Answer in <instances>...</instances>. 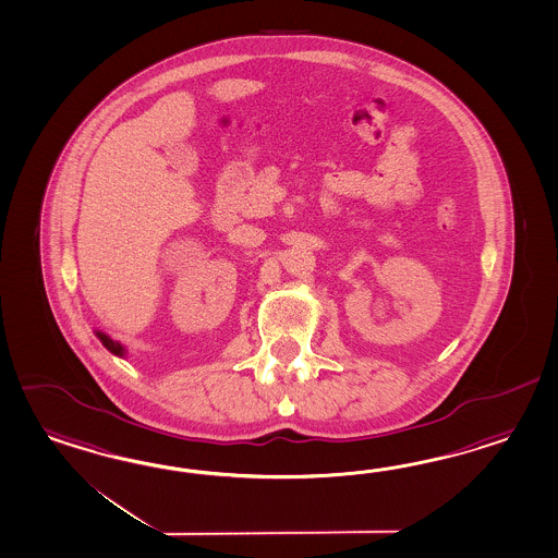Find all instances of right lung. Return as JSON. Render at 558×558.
Returning <instances> with one entry per match:
<instances>
[{
    "label": "right lung",
    "instance_id": "add662e5",
    "mask_svg": "<svg viewBox=\"0 0 558 558\" xmlns=\"http://www.w3.org/2000/svg\"><path fill=\"white\" fill-rule=\"evenodd\" d=\"M97 336H99L100 342L105 343V348H107V350H111V352L117 354V356H123V352H125V350H123V345H121V343L114 342V340H111L109 336H105V333H100V331H97Z\"/></svg>",
    "mask_w": 558,
    "mask_h": 558
}]
</instances>
